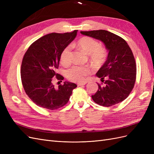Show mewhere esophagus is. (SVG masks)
I'll return each mask as SVG.
<instances>
[{"instance_id": "1", "label": "esophagus", "mask_w": 154, "mask_h": 154, "mask_svg": "<svg viewBox=\"0 0 154 154\" xmlns=\"http://www.w3.org/2000/svg\"><path fill=\"white\" fill-rule=\"evenodd\" d=\"M87 83V82H83V83H77V85L78 86H82V85H84Z\"/></svg>"}]
</instances>
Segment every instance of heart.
Instances as JSON below:
<instances>
[{
    "instance_id": "obj_1",
    "label": "heart",
    "mask_w": 154,
    "mask_h": 154,
    "mask_svg": "<svg viewBox=\"0 0 154 154\" xmlns=\"http://www.w3.org/2000/svg\"><path fill=\"white\" fill-rule=\"evenodd\" d=\"M78 47L82 49L87 54L92 63L94 65L103 63L106 58L107 53L106 50L100 46L97 42L89 36H83L79 39L76 43ZM72 60V47L67 45L60 54V62L63 66H68ZM91 72V69L88 66H74L69 69L66 72L68 79L72 82H82L84 81L85 78Z\"/></svg>"
}]
</instances>
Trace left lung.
Listing matches in <instances>:
<instances>
[{"instance_id":"obj_1","label":"left lung","mask_w":154,"mask_h":154,"mask_svg":"<svg viewBox=\"0 0 154 154\" xmlns=\"http://www.w3.org/2000/svg\"><path fill=\"white\" fill-rule=\"evenodd\" d=\"M83 35L99 40L109 51L107 59L96 75L106 86L98 85V90L92 98L101 106H110L123 101L134 88L136 78V65L133 53L123 38L105 30L80 31Z\"/></svg>"}]
</instances>
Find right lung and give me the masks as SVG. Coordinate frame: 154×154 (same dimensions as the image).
<instances>
[{
	"mask_svg": "<svg viewBox=\"0 0 154 154\" xmlns=\"http://www.w3.org/2000/svg\"><path fill=\"white\" fill-rule=\"evenodd\" d=\"M77 30L71 32L46 35L34 42L27 50L21 65V79L24 89L38 106L49 110L62 107L69 100L77 85L64 82L56 88L53 78L63 80L57 73L62 50L76 38Z\"/></svg>",
	"mask_w": 154,
	"mask_h": 154,
	"instance_id": "obj_1",
	"label": "right lung"
}]
</instances>
